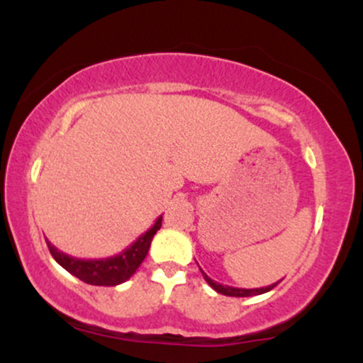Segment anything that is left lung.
<instances>
[{
	"mask_svg": "<svg viewBox=\"0 0 363 363\" xmlns=\"http://www.w3.org/2000/svg\"><path fill=\"white\" fill-rule=\"evenodd\" d=\"M199 269H201V268H199ZM201 274H203V278L206 280L208 285L211 286V289H213L215 291H218V294L227 295V297H252V295H261V294H266V291L274 289V286L280 283V281H277V283H273V285H269V286H262V289H235V286L222 285V283L211 280V278L208 277V274L203 272V269H201Z\"/></svg>",
	"mask_w": 363,
	"mask_h": 363,
	"instance_id": "obj_1",
	"label": "left lung"
}]
</instances>
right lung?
Returning <instances> with one entry per match:
<instances>
[{"mask_svg": "<svg viewBox=\"0 0 363 363\" xmlns=\"http://www.w3.org/2000/svg\"><path fill=\"white\" fill-rule=\"evenodd\" d=\"M160 227L162 216H158L155 223L145 234H141L129 247L124 249L123 252L116 254V256L104 257V259H78V257L57 251L49 240L48 245L57 264H61L73 277L80 278L82 281L89 283V285L116 286L119 283L129 280L136 273V269L140 268V264L147 257L153 235L157 234V230H160Z\"/></svg>", "mask_w": 363, "mask_h": 363, "instance_id": "1", "label": "right lung"}]
</instances>
